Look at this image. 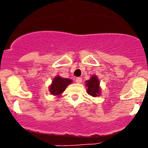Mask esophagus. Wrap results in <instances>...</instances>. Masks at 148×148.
<instances>
[{"label": "esophagus", "mask_w": 148, "mask_h": 148, "mask_svg": "<svg viewBox=\"0 0 148 148\" xmlns=\"http://www.w3.org/2000/svg\"><path fill=\"white\" fill-rule=\"evenodd\" d=\"M82 82V78H77L76 79H75V82H76L77 84H81Z\"/></svg>", "instance_id": "1"}]
</instances>
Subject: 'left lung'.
<instances>
[{"label": "left lung", "mask_w": 148, "mask_h": 148, "mask_svg": "<svg viewBox=\"0 0 148 148\" xmlns=\"http://www.w3.org/2000/svg\"><path fill=\"white\" fill-rule=\"evenodd\" d=\"M86 87L87 92L92 97H97L101 93L100 87V82L97 75H92L89 80L86 81Z\"/></svg>", "instance_id": "left-lung-1"}]
</instances>
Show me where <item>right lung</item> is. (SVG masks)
Returning <instances> with one entry per match:
<instances>
[{
	"instance_id": "obj_1",
	"label": "right lung",
	"mask_w": 148,
	"mask_h": 148,
	"mask_svg": "<svg viewBox=\"0 0 148 148\" xmlns=\"http://www.w3.org/2000/svg\"><path fill=\"white\" fill-rule=\"evenodd\" d=\"M73 82L70 78H64L57 75L53 78L52 84L49 87V91L52 95L55 96H60L62 92H64L66 87Z\"/></svg>"
}]
</instances>
